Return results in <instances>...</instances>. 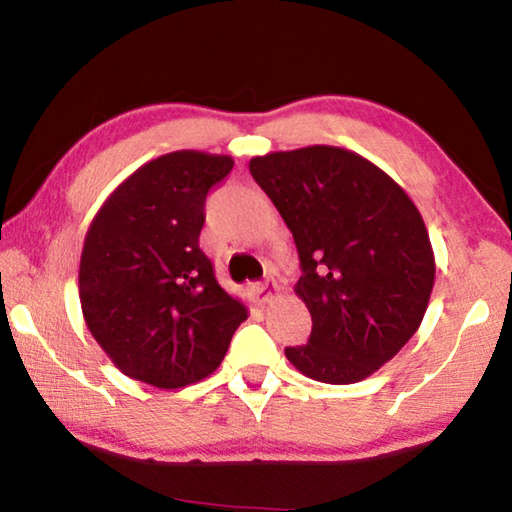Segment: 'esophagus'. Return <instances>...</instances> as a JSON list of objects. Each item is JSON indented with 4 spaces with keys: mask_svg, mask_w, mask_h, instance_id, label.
<instances>
[{
    "mask_svg": "<svg viewBox=\"0 0 512 512\" xmlns=\"http://www.w3.org/2000/svg\"><path fill=\"white\" fill-rule=\"evenodd\" d=\"M277 291H280V289H277V282L271 280V277H268V280H264L262 284H257V287H255L257 298L262 300V302L273 300L277 296Z\"/></svg>",
    "mask_w": 512,
    "mask_h": 512,
    "instance_id": "obj_1",
    "label": "esophagus"
}]
</instances>
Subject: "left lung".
I'll use <instances>...</instances> for the list:
<instances>
[{"mask_svg": "<svg viewBox=\"0 0 512 512\" xmlns=\"http://www.w3.org/2000/svg\"><path fill=\"white\" fill-rule=\"evenodd\" d=\"M255 183L296 241V296L307 345L284 354L323 384H357L400 352L429 307L436 257L411 196L363 155L339 146L255 155Z\"/></svg>", "mask_w": 512, "mask_h": 512, "instance_id": "left-lung-1", "label": "left lung"}]
</instances>
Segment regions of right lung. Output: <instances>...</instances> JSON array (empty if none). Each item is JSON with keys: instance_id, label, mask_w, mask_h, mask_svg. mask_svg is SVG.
Listing matches in <instances>:
<instances>
[{"instance_id": "add662e5", "label": "right lung", "mask_w": 512, "mask_h": 512, "mask_svg": "<svg viewBox=\"0 0 512 512\" xmlns=\"http://www.w3.org/2000/svg\"><path fill=\"white\" fill-rule=\"evenodd\" d=\"M232 164L205 151L160 155L103 201L85 232V325L131 379L173 391L210 377L248 318L198 248L205 196Z\"/></svg>"}]
</instances>
